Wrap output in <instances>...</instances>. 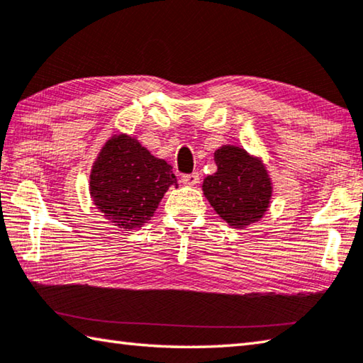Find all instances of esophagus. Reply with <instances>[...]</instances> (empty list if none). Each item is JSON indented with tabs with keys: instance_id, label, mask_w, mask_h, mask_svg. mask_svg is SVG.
<instances>
[{
	"instance_id": "obj_1",
	"label": "esophagus",
	"mask_w": 363,
	"mask_h": 363,
	"mask_svg": "<svg viewBox=\"0 0 363 363\" xmlns=\"http://www.w3.org/2000/svg\"><path fill=\"white\" fill-rule=\"evenodd\" d=\"M200 181V176L199 173H192V174H184L181 177V182L184 184V186H196Z\"/></svg>"
}]
</instances>
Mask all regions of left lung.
<instances>
[{
	"label": "left lung",
	"instance_id": "1",
	"mask_svg": "<svg viewBox=\"0 0 363 363\" xmlns=\"http://www.w3.org/2000/svg\"><path fill=\"white\" fill-rule=\"evenodd\" d=\"M214 162L217 171L203 181V194L211 206L233 228L259 222L273 194L265 164L238 146L219 147Z\"/></svg>",
	"mask_w": 363,
	"mask_h": 363
}]
</instances>
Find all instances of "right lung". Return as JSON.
<instances>
[{"instance_id":"obj_1","label":"right lung","mask_w":363,"mask_h":363,"mask_svg":"<svg viewBox=\"0 0 363 363\" xmlns=\"http://www.w3.org/2000/svg\"><path fill=\"white\" fill-rule=\"evenodd\" d=\"M177 187L173 168L128 135L109 138L90 173V195L118 228L135 230L154 216L167 190Z\"/></svg>"}]
</instances>
